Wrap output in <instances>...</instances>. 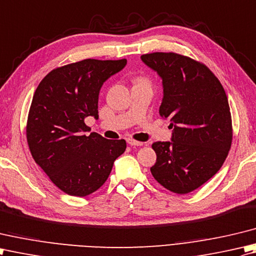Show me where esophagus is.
<instances>
[{"mask_svg": "<svg viewBox=\"0 0 256 256\" xmlns=\"http://www.w3.org/2000/svg\"><path fill=\"white\" fill-rule=\"evenodd\" d=\"M127 142H128L130 146H142V144H144L142 142H137V140H134V139H128Z\"/></svg>", "mask_w": 256, "mask_h": 256, "instance_id": "obj_1", "label": "esophagus"}]
</instances>
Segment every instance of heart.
Instances as JSON below:
<instances>
[{
    "label": "heart",
    "mask_w": 256,
    "mask_h": 256,
    "mask_svg": "<svg viewBox=\"0 0 256 256\" xmlns=\"http://www.w3.org/2000/svg\"><path fill=\"white\" fill-rule=\"evenodd\" d=\"M137 82H146V80H144V78H138V80H137Z\"/></svg>",
    "instance_id": "obj_1"
}]
</instances>
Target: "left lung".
I'll return each mask as SVG.
<instances>
[{
  "label": "left lung",
  "instance_id": "left-lung-1",
  "mask_svg": "<svg viewBox=\"0 0 256 256\" xmlns=\"http://www.w3.org/2000/svg\"><path fill=\"white\" fill-rule=\"evenodd\" d=\"M142 60L162 78L159 108L171 122L172 142H156L157 161L150 168L166 189L186 194L221 169L231 149L233 128L226 94L203 62L181 54H144Z\"/></svg>",
  "mask_w": 256,
  "mask_h": 256
}]
</instances>
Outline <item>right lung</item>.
<instances>
[{
    "label": "right lung",
    "instance_id": "1",
    "mask_svg": "<svg viewBox=\"0 0 256 256\" xmlns=\"http://www.w3.org/2000/svg\"><path fill=\"white\" fill-rule=\"evenodd\" d=\"M127 60H82L56 67L36 88L26 139L34 161L62 192L86 196L108 179L114 161L126 150L124 139L86 136L90 116L98 118L104 82L122 70Z\"/></svg>",
    "mask_w": 256,
    "mask_h": 256
}]
</instances>
